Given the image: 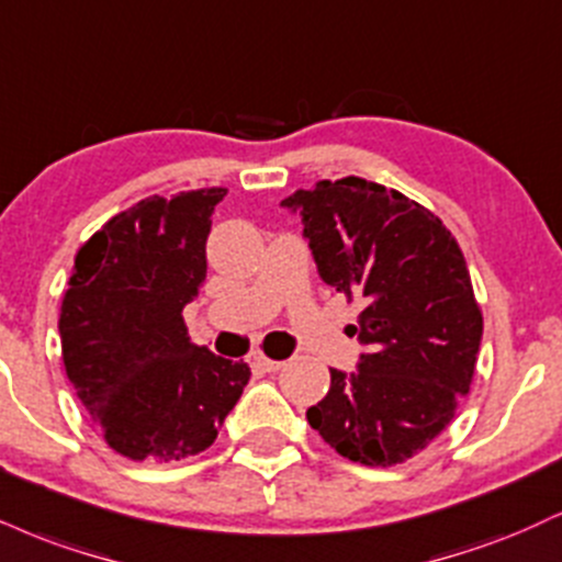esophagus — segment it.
Masks as SVG:
<instances>
[{
	"mask_svg": "<svg viewBox=\"0 0 562 562\" xmlns=\"http://www.w3.org/2000/svg\"><path fill=\"white\" fill-rule=\"evenodd\" d=\"M254 363L261 371H280L282 367H285V361H274V358H267L263 353H256L254 356Z\"/></svg>",
	"mask_w": 562,
	"mask_h": 562,
	"instance_id": "esophagus-1",
	"label": "esophagus"
}]
</instances>
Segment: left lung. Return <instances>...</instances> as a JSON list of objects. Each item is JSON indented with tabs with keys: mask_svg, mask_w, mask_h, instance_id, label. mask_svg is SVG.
Instances as JSON below:
<instances>
[{
	"mask_svg": "<svg viewBox=\"0 0 562 562\" xmlns=\"http://www.w3.org/2000/svg\"><path fill=\"white\" fill-rule=\"evenodd\" d=\"M282 206L301 216L322 280L367 301L348 329L367 353L350 374L329 369L311 429L353 463L408 461L474 380L484 324L461 248L429 209L363 178L322 180Z\"/></svg>",
	"mask_w": 562,
	"mask_h": 562,
	"instance_id": "left-lung-1",
	"label": "left lung"
}]
</instances>
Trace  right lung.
<instances>
[{
  "instance_id": "right-lung-1",
  "label": "right lung",
  "mask_w": 562,
  "mask_h": 562,
  "mask_svg": "<svg viewBox=\"0 0 562 562\" xmlns=\"http://www.w3.org/2000/svg\"><path fill=\"white\" fill-rule=\"evenodd\" d=\"M227 188L151 199L80 248L59 314L67 380L106 445L172 463L216 439L251 369L188 337L182 308L206 280L212 212Z\"/></svg>"
}]
</instances>
